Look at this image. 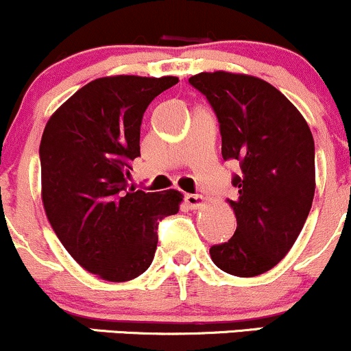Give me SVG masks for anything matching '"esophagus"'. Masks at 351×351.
Segmentation results:
<instances>
[{"instance_id":"1","label":"esophagus","mask_w":351,"mask_h":351,"mask_svg":"<svg viewBox=\"0 0 351 351\" xmlns=\"http://www.w3.org/2000/svg\"><path fill=\"white\" fill-rule=\"evenodd\" d=\"M185 202H186L188 208H191V210L202 208V206L205 205V198L200 197V195H186Z\"/></svg>"}]
</instances>
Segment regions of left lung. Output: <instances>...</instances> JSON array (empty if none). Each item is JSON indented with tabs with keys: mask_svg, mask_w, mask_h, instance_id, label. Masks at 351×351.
<instances>
[{
	"mask_svg": "<svg viewBox=\"0 0 351 351\" xmlns=\"http://www.w3.org/2000/svg\"><path fill=\"white\" fill-rule=\"evenodd\" d=\"M188 82L217 114L223 160H237L234 237L210 247L227 274L254 278L284 259L302 230L315 197V141L293 102L265 80L245 73L202 72Z\"/></svg>",
	"mask_w": 351,
	"mask_h": 351,
	"instance_id": "8db88e82",
	"label": "left lung"
}]
</instances>
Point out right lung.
<instances>
[{"mask_svg":"<svg viewBox=\"0 0 351 351\" xmlns=\"http://www.w3.org/2000/svg\"><path fill=\"white\" fill-rule=\"evenodd\" d=\"M178 77H101L47 123L40 143L42 200L62 245L104 281L126 282L153 263L158 223L178 213V190L128 188L143 114Z\"/></svg>","mask_w":351,"mask_h":351,"instance_id":"right-lung-1","label":"right lung"}]
</instances>
